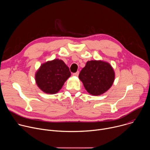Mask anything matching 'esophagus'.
<instances>
[{"label": "esophagus", "instance_id": "esophagus-1", "mask_svg": "<svg viewBox=\"0 0 150 150\" xmlns=\"http://www.w3.org/2000/svg\"><path fill=\"white\" fill-rule=\"evenodd\" d=\"M79 71H77L76 72L74 73V74H73V75H74V76H78V75H79Z\"/></svg>", "mask_w": 150, "mask_h": 150}]
</instances>
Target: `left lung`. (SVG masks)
I'll return each instance as SVG.
<instances>
[{
	"label": "left lung",
	"mask_w": 150,
	"mask_h": 150,
	"mask_svg": "<svg viewBox=\"0 0 150 150\" xmlns=\"http://www.w3.org/2000/svg\"><path fill=\"white\" fill-rule=\"evenodd\" d=\"M87 91L98 96L108 91L115 79V72L108 62L101 60L88 61L79 74Z\"/></svg>",
	"instance_id": "8db88e82"
}]
</instances>
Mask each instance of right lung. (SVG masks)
Listing matches in <instances>:
<instances>
[{
	"mask_svg": "<svg viewBox=\"0 0 150 150\" xmlns=\"http://www.w3.org/2000/svg\"><path fill=\"white\" fill-rule=\"evenodd\" d=\"M69 68L63 61L54 59L41 65L35 74L38 87L47 94H56L71 76Z\"/></svg>",
	"mask_w": 150,
	"mask_h": 150,
	"instance_id": "1",
	"label": "right lung"
}]
</instances>
